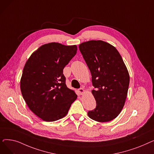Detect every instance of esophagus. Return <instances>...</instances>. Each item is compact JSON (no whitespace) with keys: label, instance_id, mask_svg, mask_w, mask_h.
<instances>
[{"label":"esophagus","instance_id":"34e87169","mask_svg":"<svg viewBox=\"0 0 154 154\" xmlns=\"http://www.w3.org/2000/svg\"><path fill=\"white\" fill-rule=\"evenodd\" d=\"M79 93H80V94H81V95H83V94L85 93V91H84V88H79Z\"/></svg>","mask_w":154,"mask_h":154}]
</instances>
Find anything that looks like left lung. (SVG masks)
Listing matches in <instances>:
<instances>
[{
    "label": "left lung",
    "instance_id": "left-lung-1",
    "mask_svg": "<svg viewBox=\"0 0 154 154\" xmlns=\"http://www.w3.org/2000/svg\"><path fill=\"white\" fill-rule=\"evenodd\" d=\"M79 47L95 88L92 94L96 108L88 111V116L97 122H109L119 116L125 105L130 81L127 67L116 48L106 42L89 40Z\"/></svg>",
    "mask_w": 154,
    "mask_h": 154
}]
</instances>
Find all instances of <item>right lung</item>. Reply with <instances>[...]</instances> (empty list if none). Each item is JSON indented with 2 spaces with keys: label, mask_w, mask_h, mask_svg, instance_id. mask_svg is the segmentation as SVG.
Returning a JSON list of instances; mask_svg holds the SVG:
<instances>
[{
  "label": "right lung",
  "mask_w": 154,
  "mask_h": 154,
  "mask_svg": "<svg viewBox=\"0 0 154 154\" xmlns=\"http://www.w3.org/2000/svg\"><path fill=\"white\" fill-rule=\"evenodd\" d=\"M77 51L76 45L46 44L32 53L24 66L20 84L22 97L30 110L45 122L64 117L77 99L63 74Z\"/></svg>",
  "instance_id": "1"
}]
</instances>
